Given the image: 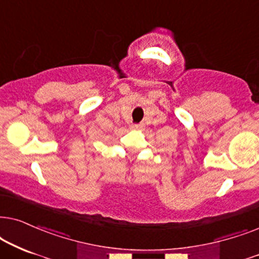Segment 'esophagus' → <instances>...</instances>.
Wrapping results in <instances>:
<instances>
[{
    "instance_id": "34e87169",
    "label": "esophagus",
    "mask_w": 259,
    "mask_h": 259,
    "mask_svg": "<svg viewBox=\"0 0 259 259\" xmlns=\"http://www.w3.org/2000/svg\"><path fill=\"white\" fill-rule=\"evenodd\" d=\"M132 127L133 130H141V129H143V124H132Z\"/></svg>"
}]
</instances>
